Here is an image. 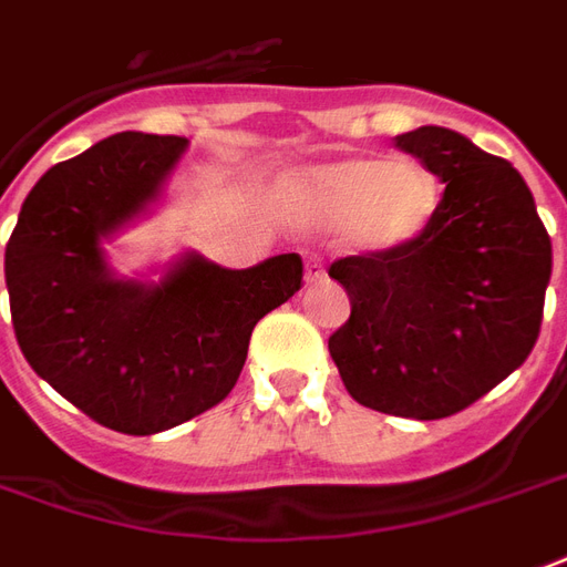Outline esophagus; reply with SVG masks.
I'll use <instances>...</instances> for the list:
<instances>
[{"label":"esophagus","mask_w":567,"mask_h":567,"mask_svg":"<svg viewBox=\"0 0 567 567\" xmlns=\"http://www.w3.org/2000/svg\"><path fill=\"white\" fill-rule=\"evenodd\" d=\"M323 262H320L317 256H308V259H305V280H308V284H317V280H323Z\"/></svg>","instance_id":"esophagus-1"}]
</instances>
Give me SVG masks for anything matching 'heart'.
<instances>
[{
  "label": "heart",
  "instance_id": "b5f03b06",
  "mask_svg": "<svg viewBox=\"0 0 567 567\" xmlns=\"http://www.w3.org/2000/svg\"><path fill=\"white\" fill-rule=\"evenodd\" d=\"M280 202L301 223H338L347 250L386 256L423 238L441 205V187L416 159L347 156L296 172L280 189Z\"/></svg>",
  "mask_w": 567,
  "mask_h": 567
}]
</instances>
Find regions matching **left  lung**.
<instances>
[{
	"label": "left lung",
	"instance_id": "obj_1",
	"mask_svg": "<svg viewBox=\"0 0 567 567\" xmlns=\"http://www.w3.org/2000/svg\"><path fill=\"white\" fill-rule=\"evenodd\" d=\"M447 184L423 238L329 268L350 320L329 338L347 392L411 420L458 414L516 371L538 341L549 235L514 165L444 126L395 135Z\"/></svg>",
	"mask_w": 567,
	"mask_h": 567
}]
</instances>
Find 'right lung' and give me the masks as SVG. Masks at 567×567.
<instances>
[{
    "instance_id": "right-lung-1",
    "label": "right lung",
    "mask_w": 567,
    "mask_h": 567,
    "mask_svg": "<svg viewBox=\"0 0 567 567\" xmlns=\"http://www.w3.org/2000/svg\"><path fill=\"white\" fill-rule=\"evenodd\" d=\"M187 144L120 132L53 165L6 247L11 323L32 371L126 435H156L220 404L254 326L301 289L299 254L254 268L184 254L159 284L111 271L102 241L163 196Z\"/></svg>"
}]
</instances>
